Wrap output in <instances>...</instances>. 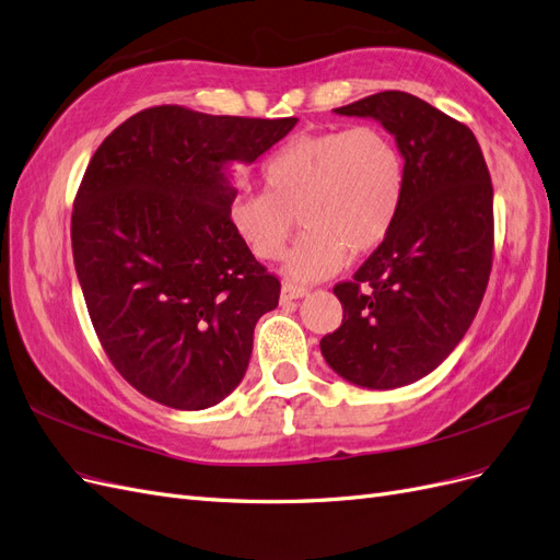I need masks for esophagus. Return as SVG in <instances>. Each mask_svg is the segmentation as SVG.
<instances>
[{
	"label": "esophagus",
	"mask_w": 560,
	"mask_h": 560,
	"mask_svg": "<svg viewBox=\"0 0 560 560\" xmlns=\"http://www.w3.org/2000/svg\"><path fill=\"white\" fill-rule=\"evenodd\" d=\"M308 294L306 287H296V284H282L280 290V303H290V301H296V299H303Z\"/></svg>",
	"instance_id": "1"
}]
</instances>
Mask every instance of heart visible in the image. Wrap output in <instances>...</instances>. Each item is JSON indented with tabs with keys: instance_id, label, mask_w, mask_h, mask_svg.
Returning <instances> with one entry per match:
<instances>
[{
	"instance_id": "heart-1",
	"label": "heart",
	"mask_w": 560,
	"mask_h": 560,
	"mask_svg": "<svg viewBox=\"0 0 560 560\" xmlns=\"http://www.w3.org/2000/svg\"><path fill=\"white\" fill-rule=\"evenodd\" d=\"M266 191H235L226 219L238 241L268 261L282 252L294 214L303 231L284 276L313 282L336 273L348 252H374L393 231L406 189L404 156L383 128L303 132L264 165Z\"/></svg>"
}]
</instances>
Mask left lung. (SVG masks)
Wrapping results in <instances>:
<instances>
[{
  "mask_svg": "<svg viewBox=\"0 0 560 560\" xmlns=\"http://www.w3.org/2000/svg\"><path fill=\"white\" fill-rule=\"evenodd\" d=\"M374 118L404 156L397 222L350 282L334 287L343 322L322 358L352 385L420 381L463 341L493 266V184L474 132L401 91L334 109Z\"/></svg>",
  "mask_w": 560,
  "mask_h": 560,
  "instance_id": "8db88e82",
  "label": "left lung"
}]
</instances>
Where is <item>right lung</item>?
<instances>
[{"label": "right lung", "instance_id": "add662e5", "mask_svg": "<svg viewBox=\"0 0 560 560\" xmlns=\"http://www.w3.org/2000/svg\"><path fill=\"white\" fill-rule=\"evenodd\" d=\"M296 121L149 107L93 154L74 198V268L107 358L144 397L202 411L243 381L280 282L229 226L233 167Z\"/></svg>", "mask_w": 560, "mask_h": 560}]
</instances>
